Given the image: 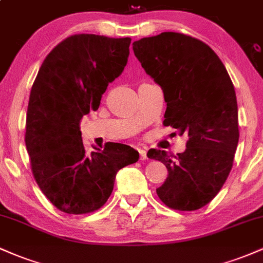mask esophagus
<instances>
[{
	"instance_id": "34e87169",
	"label": "esophagus",
	"mask_w": 263,
	"mask_h": 263,
	"mask_svg": "<svg viewBox=\"0 0 263 263\" xmlns=\"http://www.w3.org/2000/svg\"><path fill=\"white\" fill-rule=\"evenodd\" d=\"M138 153H140V158L142 159V161L147 158V151H146V148H140V149H138Z\"/></svg>"
}]
</instances>
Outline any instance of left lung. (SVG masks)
<instances>
[{
	"instance_id": "8db88e82",
	"label": "left lung",
	"mask_w": 263,
	"mask_h": 263,
	"mask_svg": "<svg viewBox=\"0 0 263 263\" xmlns=\"http://www.w3.org/2000/svg\"><path fill=\"white\" fill-rule=\"evenodd\" d=\"M132 48L164 93L163 125L189 137L177 156L155 148L147 153L168 171L157 195L171 209H200L216 197L234 163L240 135L234 84L216 53L200 39L163 32L134 42Z\"/></svg>"
}]
</instances>
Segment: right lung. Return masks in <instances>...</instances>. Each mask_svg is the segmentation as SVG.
I'll return each mask as SVG.
<instances>
[{
  "mask_svg": "<svg viewBox=\"0 0 263 263\" xmlns=\"http://www.w3.org/2000/svg\"><path fill=\"white\" fill-rule=\"evenodd\" d=\"M131 38L74 34L45 57L33 83L26 117V147L38 186L57 209L89 214L107 201L116 173L138 152L107 142L87 153L80 121L100 106L108 83L127 64Z\"/></svg>",
  "mask_w": 263,
  "mask_h": 263,
  "instance_id": "obj_1",
  "label": "right lung"
}]
</instances>
